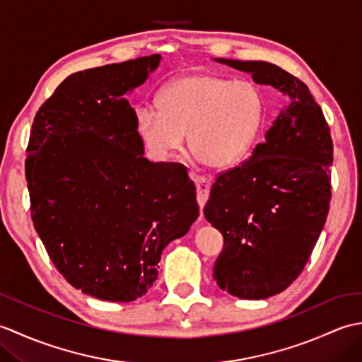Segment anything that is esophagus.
Returning <instances> with one entry per match:
<instances>
[{"label":"esophagus","mask_w":362,"mask_h":362,"mask_svg":"<svg viewBox=\"0 0 362 362\" xmlns=\"http://www.w3.org/2000/svg\"><path fill=\"white\" fill-rule=\"evenodd\" d=\"M191 179L194 180L196 183V191H197V204L201 206V211L204 209V205L206 202V199H209L210 194V188H211V180L209 177H201V175H196L191 173L189 174Z\"/></svg>","instance_id":"obj_1"}]
</instances>
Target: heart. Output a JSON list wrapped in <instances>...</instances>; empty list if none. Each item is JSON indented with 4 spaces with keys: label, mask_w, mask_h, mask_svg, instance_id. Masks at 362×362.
Returning <instances> with one entry per match:
<instances>
[{
    "label": "heart",
    "mask_w": 362,
    "mask_h": 362,
    "mask_svg": "<svg viewBox=\"0 0 362 362\" xmlns=\"http://www.w3.org/2000/svg\"><path fill=\"white\" fill-rule=\"evenodd\" d=\"M157 109L136 110V130L153 156L166 158L188 146L213 168L235 166L257 144L266 119V96L252 81L210 73L179 76L157 95Z\"/></svg>",
    "instance_id": "heart-1"
}]
</instances>
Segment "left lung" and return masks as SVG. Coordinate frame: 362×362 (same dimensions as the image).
<instances>
[{
  "label": "left lung",
  "instance_id": "1",
  "mask_svg": "<svg viewBox=\"0 0 362 362\" xmlns=\"http://www.w3.org/2000/svg\"><path fill=\"white\" fill-rule=\"evenodd\" d=\"M272 86L286 105L241 165L213 183L204 214L224 236L214 261L218 286L259 300L286 289L308 263L332 199L333 141L308 87L261 60L214 59Z\"/></svg>",
  "mask_w": 362,
  "mask_h": 362
}]
</instances>
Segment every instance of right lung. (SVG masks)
Listing matches in <instances>:
<instances>
[{"instance_id": "right-lung-1", "label": "right lung", "mask_w": 362, "mask_h": 362, "mask_svg": "<svg viewBox=\"0 0 362 362\" xmlns=\"http://www.w3.org/2000/svg\"><path fill=\"white\" fill-rule=\"evenodd\" d=\"M161 56L78 71L38 109L26 158L30 214L65 280L107 302H134L166 245L199 216L183 168L152 163L126 95Z\"/></svg>"}]
</instances>
